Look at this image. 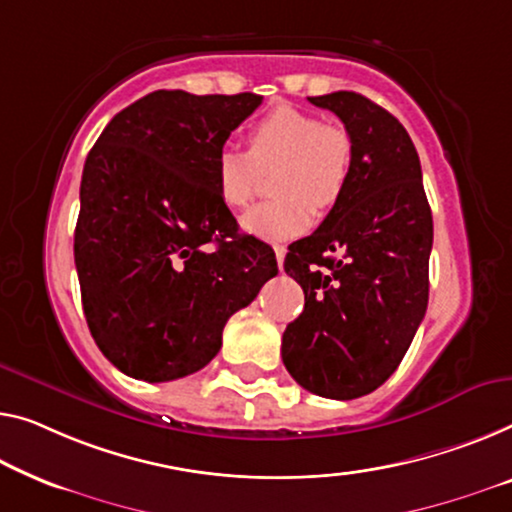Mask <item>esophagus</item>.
I'll list each match as a JSON object with an SVG mask.
<instances>
[{"mask_svg":"<svg viewBox=\"0 0 512 512\" xmlns=\"http://www.w3.org/2000/svg\"><path fill=\"white\" fill-rule=\"evenodd\" d=\"M276 259H278V266L282 269V264H285V255H287V248L285 246H276Z\"/></svg>","mask_w":512,"mask_h":512,"instance_id":"1","label":"esophagus"}]
</instances>
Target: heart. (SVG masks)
<instances>
[{"label": "heart", "mask_w": 512, "mask_h": 512, "mask_svg": "<svg viewBox=\"0 0 512 512\" xmlns=\"http://www.w3.org/2000/svg\"><path fill=\"white\" fill-rule=\"evenodd\" d=\"M273 174V193L243 216V230L266 241L303 234L317 211L331 209L345 193L354 167V142L345 126L308 110L280 105L248 131V151L223 147L216 156L220 202L243 209L253 200L262 172Z\"/></svg>", "instance_id": "1"}]
</instances>
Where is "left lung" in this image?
Returning a JSON list of instances; mask_svg holds the SVG:
<instances>
[{"mask_svg":"<svg viewBox=\"0 0 512 512\" xmlns=\"http://www.w3.org/2000/svg\"><path fill=\"white\" fill-rule=\"evenodd\" d=\"M308 101L345 124L354 167L324 223L289 246L285 271L305 305L282 333V363L305 391L354 400L393 375L423 322L432 211L414 142L391 112L356 91Z\"/></svg>","mask_w":512,"mask_h":512,"instance_id":"left-lung-1","label":"left lung"}]
</instances>
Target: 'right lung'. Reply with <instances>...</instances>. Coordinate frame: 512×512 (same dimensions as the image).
<instances>
[{
	"mask_svg": "<svg viewBox=\"0 0 512 512\" xmlns=\"http://www.w3.org/2000/svg\"><path fill=\"white\" fill-rule=\"evenodd\" d=\"M262 96L160 89L114 114L89 151L75 225L82 308L124 375L172 381L202 370L223 329L278 273L239 234L216 190V156Z\"/></svg>",
	"mask_w": 512,
	"mask_h": 512,
	"instance_id": "1",
	"label": "right lung"
}]
</instances>
